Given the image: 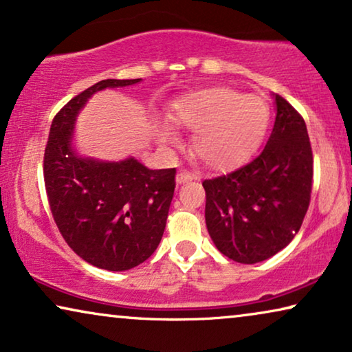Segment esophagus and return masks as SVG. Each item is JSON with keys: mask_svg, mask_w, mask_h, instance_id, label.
<instances>
[{"mask_svg": "<svg viewBox=\"0 0 352 352\" xmlns=\"http://www.w3.org/2000/svg\"><path fill=\"white\" fill-rule=\"evenodd\" d=\"M192 179H195V176L192 175V173L186 171V170H181L176 175V182H177V184H184V182H189Z\"/></svg>", "mask_w": 352, "mask_h": 352, "instance_id": "obj_1", "label": "esophagus"}]
</instances>
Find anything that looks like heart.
Segmentation results:
<instances>
[{
    "label": "heart",
    "instance_id": "heart-1",
    "mask_svg": "<svg viewBox=\"0 0 352 352\" xmlns=\"http://www.w3.org/2000/svg\"><path fill=\"white\" fill-rule=\"evenodd\" d=\"M171 120L194 133L192 151L214 171H229L248 162L261 146L271 110L263 98L216 86L182 96L173 104ZM158 139L177 144L176 129L163 123Z\"/></svg>",
    "mask_w": 352,
    "mask_h": 352
}]
</instances>
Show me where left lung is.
I'll use <instances>...</instances> for the list:
<instances>
[{"mask_svg": "<svg viewBox=\"0 0 352 352\" xmlns=\"http://www.w3.org/2000/svg\"><path fill=\"white\" fill-rule=\"evenodd\" d=\"M264 151L230 175L204 181L205 221L216 248L254 264L285 248L309 206L312 151L305 120L278 94Z\"/></svg>", "mask_w": 352, "mask_h": 352, "instance_id": "8db88e82", "label": "left lung"}]
</instances>
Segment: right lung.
I'll return each mask as SVG.
<instances>
[{
	"instance_id": "right-lung-1",
	"label": "right lung",
	"mask_w": 352,
	"mask_h": 352,
	"mask_svg": "<svg viewBox=\"0 0 352 352\" xmlns=\"http://www.w3.org/2000/svg\"><path fill=\"white\" fill-rule=\"evenodd\" d=\"M139 81L102 80L70 99L52 120L45 151L46 194L62 237L80 258L105 271H128L155 252L176 170H148L134 157L107 162L80 155L75 123L96 93Z\"/></svg>"
}]
</instances>
